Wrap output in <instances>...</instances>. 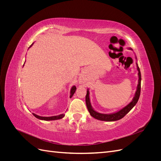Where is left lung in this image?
<instances>
[{"label": "left lung", "instance_id": "8db88e82", "mask_svg": "<svg viewBox=\"0 0 161 161\" xmlns=\"http://www.w3.org/2000/svg\"><path fill=\"white\" fill-rule=\"evenodd\" d=\"M130 50H132L131 48H130ZM136 65H137V70L138 71V84L137 86V90L136 91V93L134 95V97L133 98L132 101H131L130 103L126 105L125 108L123 109H121V110L115 112V113L114 114H100L98 113V112L95 111L93 109H92L91 102H90V99H89V89L86 91V95L85 97V101H86V105L87 107V109H88L90 115L93 117L94 118L101 120V121H117L119 120L121 118H123L127 114L128 112L132 109L135 105L137 103V102L139 99L140 95V89H141V73L140 70L138 67V65L137 63H136Z\"/></svg>", "mask_w": 161, "mask_h": 161}]
</instances>
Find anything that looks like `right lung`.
<instances>
[{"mask_svg":"<svg viewBox=\"0 0 161 161\" xmlns=\"http://www.w3.org/2000/svg\"><path fill=\"white\" fill-rule=\"evenodd\" d=\"M33 44V43H32V44L30 46V47L32 46V45ZM76 87L75 86H73L72 87V89L70 90V98H71V97H72V95H74V93L76 91ZM33 115L36 117V118L39 119H42V120H46V121H50V120H56V119H62V118H64V114H60L59 115H55V116H52V117H42V116H40V115H37L35 114H33Z\"/></svg>","mask_w":161,"mask_h":161,"instance_id":"right-lung-1","label":"right lung"}]
</instances>
